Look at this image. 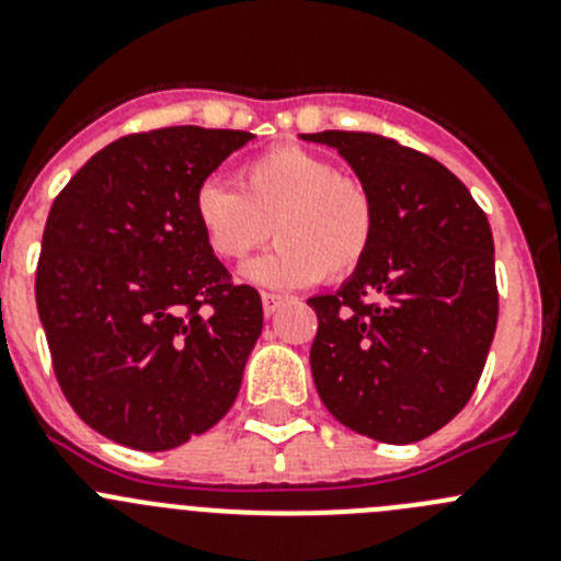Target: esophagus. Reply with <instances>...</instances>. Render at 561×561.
I'll use <instances>...</instances> for the list:
<instances>
[{
	"instance_id": "esophagus-1",
	"label": "esophagus",
	"mask_w": 561,
	"mask_h": 561,
	"mask_svg": "<svg viewBox=\"0 0 561 561\" xmlns=\"http://www.w3.org/2000/svg\"><path fill=\"white\" fill-rule=\"evenodd\" d=\"M261 304H264V314L272 317L277 309H280V304H284V297L272 295V291H261Z\"/></svg>"
}]
</instances>
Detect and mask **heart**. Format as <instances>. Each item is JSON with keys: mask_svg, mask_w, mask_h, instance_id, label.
<instances>
[{"mask_svg": "<svg viewBox=\"0 0 561 561\" xmlns=\"http://www.w3.org/2000/svg\"><path fill=\"white\" fill-rule=\"evenodd\" d=\"M238 187L207 180L196 187L193 216L205 244L227 264H241L266 238L270 255L247 270L255 284L306 286L323 275L342 280L368 257L376 202L368 182L336 171L323 153L275 146L238 168Z\"/></svg>", "mask_w": 561, "mask_h": 561, "instance_id": "b5f03b06", "label": "heart"}]
</instances>
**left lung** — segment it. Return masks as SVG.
Returning <instances> with one entry per match:
<instances>
[{"label": "left lung", "instance_id": "1", "mask_svg": "<svg viewBox=\"0 0 561 561\" xmlns=\"http://www.w3.org/2000/svg\"><path fill=\"white\" fill-rule=\"evenodd\" d=\"M368 182L376 236L317 314L311 376L340 424L385 444L438 433L472 399L497 329L485 213L427 153L365 131L304 134Z\"/></svg>", "mask_w": 561, "mask_h": 561}]
</instances>
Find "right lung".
Returning a JSON list of instances; mask_svg holds the SVG:
<instances>
[{"mask_svg": "<svg viewBox=\"0 0 561 561\" xmlns=\"http://www.w3.org/2000/svg\"><path fill=\"white\" fill-rule=\"evenodd\" d=\"M250 131L171 126L108 142L49 207L36 306L61 393L89 427L162 453L236 401L261 295L205 244L193 196Z\"/></svg>", "mask_w": 561, "mask_h": 561, "instance_id": "1", "label": "right lung"}]
</instances>
